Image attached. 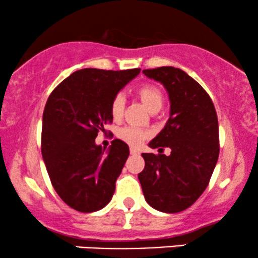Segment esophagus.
<instances>
[{
    "label": "esophagus",
    "instance_id": "1",
    "mask_svg": "<svg viewBox=\"0 0 258 258\" xmlns=\"http://www.w3.org/2000/svg\"><path fill=\"white\" fill-rule=\"evenodd\" d=\"M130 153H131L132 155H138V154H139V150L137 149V148H133V147H131V148H130Z\"/></svg>",
    "mask_w": 258,
    "mask_h": 258
}]
</instances>
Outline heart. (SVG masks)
Returning a JSON list of instances; mask_svg holds the SVG:
<instances>
[{"mask_svg": "<svg viewBox=\"0 0 258 258\" xmlns=\"http://www.w3.org/2000/svg\"><path fill=\"white\" fill-rule=\"evenodd\" d=\"M137 96L150 112H158L161 109L162 103H164L162 92L155 85H142L141 87H138ZM123 108H125V97L121 93L116 94L112 98L110 104L111 116L115 120H119L122 116ZM147 136L148 133L146 131L137 128V127H123L119 132V137L122 141H125L126 143L131 144V146H137V144L147 138Z\"/></svg>", "mask_w": 258, "mask_h": 258, "instance_id": "obj_1", "label": "heart"}]
</instances>
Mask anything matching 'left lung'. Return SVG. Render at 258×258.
I'll return each instance as SVG.
<instances>
[{
  "mask_svg": "<svg viewBox=\"0 0 258 258\" xmlns=\"http://www.w3.org/2000/svg\"><path fill=\"white\" fill-rule=\"evenodd\" d=\"M147 78L165 87L170 99V117L143 153L146 166L138 179L153 209L176 214L188 209L204 193L220 154L218 120L206 91L188 74L173 67L143 70ZM170 147L168 157L161 154Z\"/></svg>",
  "mask_w": 258,
  "mask_h": 258,
  "instance_id": "1",
  "label": "left lung"
}]
</instances>
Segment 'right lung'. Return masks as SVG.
<instances>
[{"label": "right lung", "mask_w": 258, "mask_h": 258, "mask_svg": "<svg viewBox=\"0 0 258 258\" xmlns=\"http://www.w3.org/2000/svg\"><path fill=\"white\" fill-rule=\"evenodd\" d=\"M139 73L141 69H81L48 97L41 152L53 188L76 211H98L114 195L115 182L130 155L128 146L114 139L105 150L94 139L112 122V98Z\"/></svg>", "instance_id": "right-lung-1"}]
</instances>
